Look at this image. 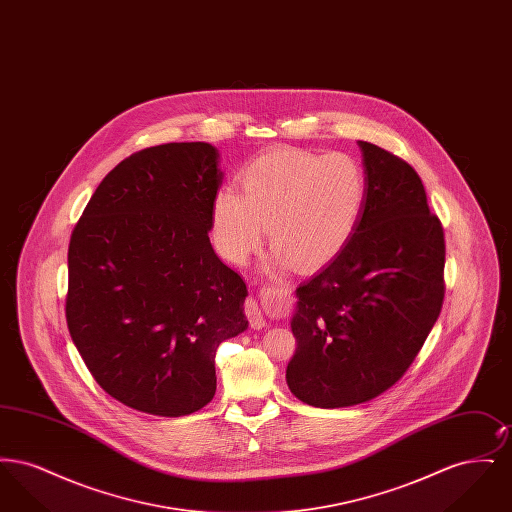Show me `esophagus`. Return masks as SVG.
Masks as SVG:
<instances>
[{
  "label": "esophagus",
  "mask_w": 512,
  "mask_h": 512,
  "mask_svg": "<svg viewBox=\"0 0 512 512\" xmlns=\"http://www.w3.org/2000/svg\"><path fill=\"white\" fill-rule=\"evenodd\" d=\"M245 315L249 318V324L255 328V330H261L267 326V318L263 315L259 303L255 299H247L245 301Z\"/></svg>",
  "instance_id": "obj_1"
}]
</instances>
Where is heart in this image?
I'll use <instances>...</instances> for the list:
<instances>
[{"mask_svg": "<svg viewBox=\"0 0 512 512\" xmlns=\"http://www.w3.org/2000/svg\"><path fill=\"white\" fill-rule=\"evenodd\" d=\"M242 194L222 188L213 201L220 255L242 265L268 238L276 267L320 268L353 240L365 213L366 172L349 153L276 149L242 172Z\"/></svg>", "mask_w": 512, "mask_h": 512, "instance_id": "heart-1", "label": "heart"}]
</instances>
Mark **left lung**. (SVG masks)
I'll return each instance as SVG.
<instances>
[{
    "mask_svg": "<svg viewBox=\"0 0 512 512\" xmlns=\"http://www.w3.org/2000/svg\"><path fill=\"white\" fill-rule=\"evenodd\" d=\"M365 213L353 240L295 290L297 349L286 370L293 395L313 407L365 403L411 366L443 303L445 242L420 176L403 159L357 142Z\"/></svg>",
    "mask_w": 512,
    "mask_h": 512,
    "instance_id": "8db88e82",
    "label": "left lung"
}]
</instances>
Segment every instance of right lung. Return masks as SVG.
Masks as SVG:
<instances>
[{"label": "right lung", "instance_id": "add662e5", "mask_svg": "<svg viewBox=\"0 0 512 512\" xmlns=\"http://www.w3.org/2000/svg\"><path fill=\"white\" fill-rule=\"evenodd\" d=\"M219 149L147 147L109 172L69 244L67 324L111 397L142 413L184 416L217 390L215 355L247 330V288L215 253Z\"/></svg>", "mask_w": 512, "mask_h": 512}]
</instances>
